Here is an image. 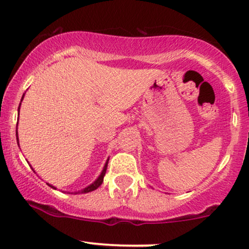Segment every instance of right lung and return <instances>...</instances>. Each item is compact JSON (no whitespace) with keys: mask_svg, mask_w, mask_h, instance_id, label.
I'll return each instance as SVG.
<instances>
[{"mask_svg":"<svg viewBox=\"0 0 249 249\" xmlns=\"http://www.w3.org/2000/svg\"><path fill=\"white\" fill-rule=\"evenodd\" d=\"M23 97H24V95H23ZM23 97H22V99H23ZM19 105H21V104H19ZM18 113H19V107H18ZM16 137H17V127H16ZM17 141H18V138H17ZM107 164H105L104 168H103V171H102L101 176H99L98 178H97L96 181H93L92 184L90 185V186H88V187L83 188V190H81V191H79V192H77V193H89V192H91V191H95V190H97V188H98V187L101 186V185H102L103 180H104L105 172H107ZM48 185H49V184H48ZM49 186H50V187H53V188H55V187L53 186V185H49ZM55 190H56V188H55Z\"/></svg>","mask_w":249,"mask_h":249,"instance_id":"add662e5","label":"right lung"}]
</instances>
